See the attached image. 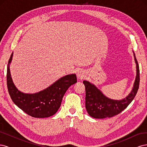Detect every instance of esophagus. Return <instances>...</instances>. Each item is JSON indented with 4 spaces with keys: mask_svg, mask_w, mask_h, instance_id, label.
Wrapping results in <instances>:
<instances>
[{
    "mask_svg": "<svg viewBox=\"0 0 147 147\" xmlns=\"http://www.w3.org/2000/svg\"><path fill=\"white\" fill-rule=\"evenodd\" d=\"M77 78L80 80H82L84 79L85 78V74L82 70H80L77 72Z\"/></svg>",
    "mask_w": 147,
    "mask_h": 147,
    "instance_id": "obj_1",
    "label": "esophagus"
}]
</instances>
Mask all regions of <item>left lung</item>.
Returning <instances> with one entry per match:
<instances>
[{
	"label": "left lung",
	"mask_w": 147,
	"mask_h": 147,
	"mask_svg": "<svg viewBox=\"0 0 147 147\" xmlns=\"http://www.w3.org/2000/svg\"><path fill=\"white\" fill-rule=\"evenodd\" d=\"M134 53L136 64V77L132 91L125 98L121 100H114L105 96L94 84L84 80L85 86V105L88 114L92 118L102 119L115 116L125 109L135 97L139 87V67Z\"/></svg>",
	"instance_id": "obj_1"
}]
</instances>
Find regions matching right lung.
Here are the masks:
<instances>
[{
  "mask_svg": "<svg viewBox=\"0 0 147 147\" xmlns=\"http://www.w3.org/2000/svg\"><path fill=\"white\" fill-rule=\"evenodd\" d=\"M13 55V53L8 61L7 74L8 90L13 102L26 113L34 118H47L55 115L60 107L67 90L77 82L76 75H65L38 92L24 93L18 90L11 77L10 64Z\"/></svg>",
  "mask_w": 147,
  "mask_h": 147,
  "instance_id": "add662e5",
  "label": "right lung"
}]
</instances>
